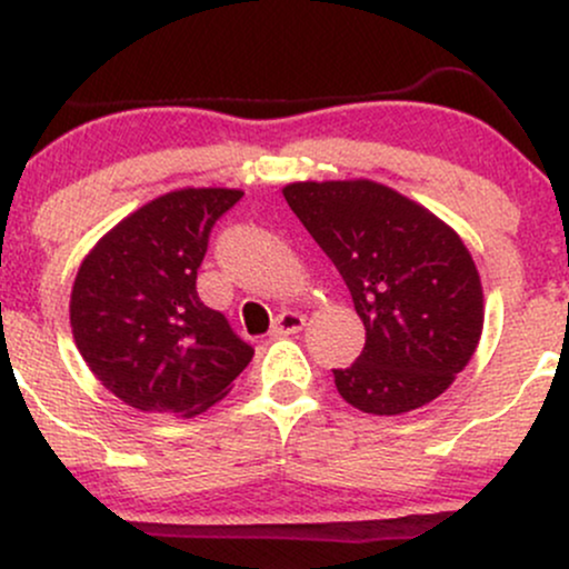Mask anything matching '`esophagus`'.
I'll use <instances>...</instances> for the list:
<instances>
[{
	"instance_id": "1",
	"label": "esophagus",
	"mask_w": 569,
	"mask_h": 569,
	"mask_svg": "<svg viewBox=\"0 0 569 569\" xmlns=\"http://www.w3.org/2000/svg\"><path fill=\"white\" fill-rule=\"evenodd\" d=\"M305 326V316L302 312H293V310H283L280 316L276 318V323H272V331L270 337H289V335H299Z\"/></svg>"
}]
</instances>
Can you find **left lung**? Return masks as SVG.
Wrapping results in <instances>:
<instances>
[{
  "mask_svg": "<svg viewBox=\"0 0 569 569\" xmlns=\"http://www.w3.org/2000/svg\"><path fill=\"white\" fill-rule=\"evenodd\" d=\"M283 198L335 262L367 329L339 396L367 415L439 398L471 361L485 326L479 270L452 227L369 179L297 181Z\"/></svg>",
  "mask_w": 569,
  "mask_h": 569,
  "instance_id": "left-lung-1",
  "label": "left lung"
}]
</instances>
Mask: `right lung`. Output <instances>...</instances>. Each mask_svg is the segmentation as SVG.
I'll list each match as a JSON object with an SVG mask.
<instances>
[{"mask_svg": "<svg viewBox=\"0 0 569 569\" xmlns=\"http://www.w3.org/2000/svg\"><path fill=\"white\" fill-rule=\"evenodd\" d=\"M240 198V189H176L122 219L80 264L71 335L90 371L128 407L200 415L253 358L198 297L213 224Z\"/></svg>", "mask_w": 569, "mask_h": 569, "instance_id": "right-lung-1", "label": "right lung"}]
</instances>
